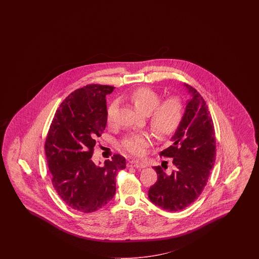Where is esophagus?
Masks as SVG:
<instances>
[{
	"label": "esophagus",
	"mask_w": 259,
	"mask_h": 259,
	"mask_svg": "<svg viewBox=\"0 0 259 259\" xmlns=\"http://www.w3.org/2000/svg\"><path fill=\"white\" fill-rule=\"evenodd\" d=\"M127 167H135V168H145L146 165L140 160H130L127 163Z\"/></svg>",
	"instance_id": "obj_1"
}]
</instances>
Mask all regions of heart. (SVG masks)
<instances>
[{
    "label": "heart",
    "mask_w": 259,
    "mask_h": 259,
    "mask_svg": "<svg viewBox=\"0 0 259 259\" xmlns=\"http://www.w3.org/2000/svg\"><path fill=\"white\" fill-rule=\"evenodd\" d=\"M135 108L147 115L150 128L160 139H165L177 132L184 116V104L179 96H169L160 101V96L154 89L141 87L136 88L128 96ZM115 103L107 109V122L112 124ZM153 136L147 132L133 134L121 142V148L135 157L145 155L153 144Z\"/></svg>",
    "instance_id": "heart-1"
}]
</instances>
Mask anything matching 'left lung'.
Wrapping results in <instances>:
<instances>
[{
    "instance_id": "8db88e82",
    "label": "left lung",
    "mask_w": 259,
    "mask_h": 259,
    "mask_svg": "<svg viewBox=\"0 0 259 259\" xmlns=\"http://www.w3.org/2000/svg\"><path fill=\"white\" fill-rule=\"evenodd\" d=\"M192 95L172 145L160 156L172 157L174 170L166 174L156 166L157 181L148 191L150 200L169 212L183 210L201 195L215 160V136L206 102L194 87L184 83ZM167 167V166H166Z\"/></svg>"
}]
</instances>
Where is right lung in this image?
<instances>
[{"label": "right lung", "instance_id": "right-lung-1", "mask_svg": "<svg viewBox=\"0 0 259 259\" xmlns=\"http://www.w3.org/2000/svg\"><path fill=\"white\" fill-rule=\"evenodd\" d=\"M114 87L87 84L72 92L57 109L47 133L45 150L52 184L72 209L93 212L116 194V177L125 169V158L114 155L95 164L96 141L107 122L106 95Z\"/></svg>", "mask_w": 259, "mask_h": 259}]
</instances>
